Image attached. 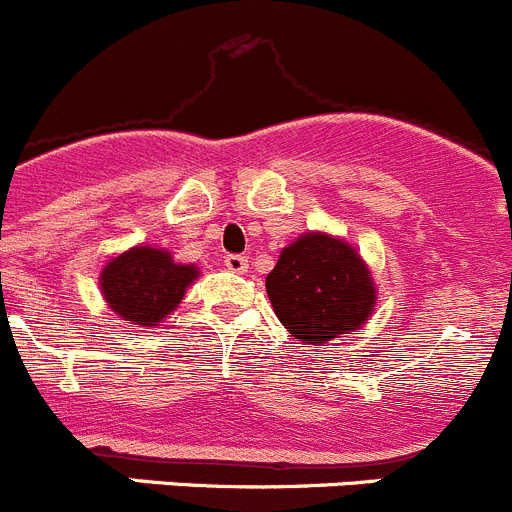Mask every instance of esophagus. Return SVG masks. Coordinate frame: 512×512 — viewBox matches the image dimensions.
I'll use <instances>...</instances> for the list:
<instances>
[{
  "label": "esophagus",
  "instance_id": "obj_1",
  "mask_svg": "<svg viewBox=\"0 0 512 512\" xmlns=\"http://www.w3.org/2000/svg\"><path fill=\"white\" fill-rule=\"evenodd\" d=\"M224 263L231 273H246V268H249V258L239 254H229L224 258Z\"/></svg>",
  "mask_w": 512,
  "mask_h": 512
}]
</instances>
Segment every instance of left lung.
Wrapping results in <instances>:
<instances>
[{
  "label": "left lung",
  "mask_w": 512,
  "mask_h": 512,
  "mask_svg": "<svg viewBox=\"0 0 512 512\" xmlns=\"http://www.w3.org/2000/svg\"><path fill=\"white\" fill-rule=\"evenodd\" d=\"M273 313L303 346L358 331L376 308V281L363 256L346 239L308 231L278 256L266 276Z\"/></svg>",
  "instance_id": "1"
}]
</instances>
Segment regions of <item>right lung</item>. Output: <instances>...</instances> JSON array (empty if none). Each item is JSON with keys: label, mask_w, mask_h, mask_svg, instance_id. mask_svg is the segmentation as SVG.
<instances>
[{"label": "right lung", "mask_w": 512, "mask_h": 512, "mask_svg": "<svg viewBox=\"0 0 512 512\" xmlns=\"http://www.w3.org/2000/svg\"><path fill=\"white\" fill-rule=\"evenodd\" d=\"M199 276L194 263H179L171 251L144 244L111 256L99 273V288L116 316L139 328H156L179 308Z\"/></svg>", "instance_id": "1"}]
</instances>
